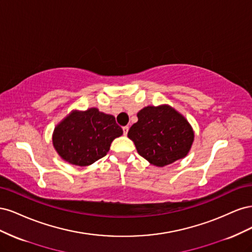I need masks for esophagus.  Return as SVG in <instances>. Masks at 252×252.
<instances>
[{
    "label": "esophagus",
    "instance_id": "obj_1",
    "mask_svg": "<svg viewBox=\"0 0 252 252\" xmlns=\"http://www.w3.org/2000/svg\"><path fill=\"white\" fill-rule=\"evenodd\" d=\"M128 130H129V127H128V126H124V127H123V132H124V135H127Z\"/></svg>",
    "mask_w": 252,
    "mask_h": 252
}]
</instances>
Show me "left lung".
I'll return each mask as SVG.
<instances>
[{
	"label": "left lung",
	"mask_w": 252,
	"mask_h": 252,
	"mask_svg": "<svg viewBox=\"0 0 252 252\" xmlns=\"http://www.w3.org/2000/svg\"><path fill=\"white\" fill-rule=\"evenodd\" d=\"M139 155L158 167L185 158L194 133L188 121L169 105L147 106L138 112V122L128 131Z\"/></svg>",
	"instance_id": "obj_1"
}]
</instances>
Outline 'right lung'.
I'll return each mask as SVG.
<instances>
[{"label":"right lung","mask_w":252,"mask_h":252,"mask_svg":"<svg viewBox=\"0 0 252 252\" xmlns=\"http://www.w3.org/2000/svg\"><path fill=\"white\" fill-rule=\"evenodd\" d=\"M122 134L116 118L89 108L68 114L55 128L52 143L64 161L88 166L107 155L112 141Z\"/></svg>","instance_id":"1"}]
</instances>
